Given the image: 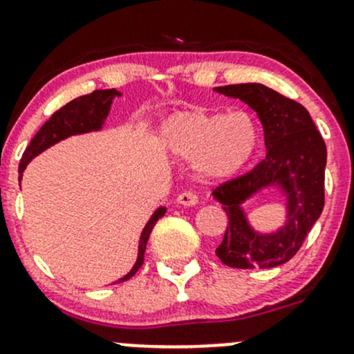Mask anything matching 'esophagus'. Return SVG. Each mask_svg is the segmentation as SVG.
I'll list each match as a JSON object with an SVG mask.
<instances>
[{
    "label": "esophagus",
    "instance_id": "34e87169",
    "mask_svg": "<svg viewBox=\"0 0 354 354\" xmlns=\"http://www.w3.org/2000/svg\"><path fill=\"white\" fill-rule=\"evenodd\" d=\"M178 203H181V205H187V207H192V205H197L198 203V197L194 194V192H181L180 195H178Z\"/></svg>",
    "mask_w": 354,
    "mask_h": 354
}]
</instances>
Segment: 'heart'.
Masks as SVG:
<instances>
[{
  "instance_id": "heart-1",
  "label": "heart",
  "mask_w": 354,
  "mask_h": 354,
  "mask_svg": "<svg viewBox=\"0 0 354 354\" xmlns=\"http://www.w3.org/2000/svg\"><path fill=\"white\" fill-rule=\"evenodd\" d=\"M164 142L173 154L194 159L207 178H227L252 159L259 128L245 111H190L167 120Z\"/></svg>"
}]
</instances>
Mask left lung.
Returning <instances> with one entry per match:
<instances>
[{
	"label": "left lung",
	"mask_w": 354,
	"mask_h": 354,
	"mask_svg": "<svg viewBox=\"0 0 354 354\" xmlns=\"http://www.w3.org/2000/svg\"><path fill=\"white\" fill-rule=\"evenodd\" d=\"M257 111L266 135L267 154L253 169L221 183L212 192L223 203L227 227L216 255L234 269H270L298 253L324 209L327 149L308 111L299 102L262 84L217 87ZM279 184L288 197L287 224L272 235H259L239 203L260 187Z\"/></svg>",
	"instance_id": "obj_1"
}]
</instances>
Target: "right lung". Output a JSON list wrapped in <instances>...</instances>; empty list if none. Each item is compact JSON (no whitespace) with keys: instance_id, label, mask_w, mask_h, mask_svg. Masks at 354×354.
<instances>
[{"instance_id":"1","label":"right lung","mask_w":354,"mask_h":354,"mask_svg":"<svg viewBox=\"0 0 354 354\" xmlns=\"http://www.w3.org/2000/svg\"><path fill=\"white\" fill-rule=\"evenodd\" d=\"M120 95V92L116 88H106V91H94L87 95H82V97L73 99L68 104L63 106L46 121L41 127V130L35 133V137L32 138L28 147L25 149L22 159H20L19 173L22 178V173L28 162L34 159L35 156L41 154L42 151H46L48 147L55 145L56 142L63 140V138L70 137V135H78V133H87V131L101 130L102 123L108 118L111 102L113 99ZM166 214V207H159L152 217L149 219V223L145 224L144 231H142L140 236V245H138V259L135 262L133 269L127 274L124 277H121L120 283L128 281L131 276H135L138 269L144 263V253L145 246H147L149 236H151L152 227L156 226L157 221Z\"/></svg>"}]
</instances>
